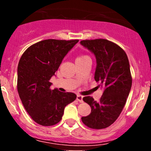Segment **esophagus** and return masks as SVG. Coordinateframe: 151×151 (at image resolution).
<instances>
[{"instance_id": "34e87169", "label": "esophagus", "mask_w": 151, "mask_h": 151, "mask_svg": "<svg viewBox=\"0 0 151 151\" xmlns=\"http://www.w3.org/2000/svg\"><path fill=\"white\" fill-rule=\"evenodd\" d=\"M77 100L80 103H82L83 102V96H81V95H77Z\"/></svg>"}]
</instances>
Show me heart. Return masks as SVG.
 <instances>
[{
	"label": "heart",
	"instance_id": "b5f03b06",
	"mask_svg": "<svg viewBox=\"0 0 151 151\" xmlns=\"http://www.w3.org/2000/svg\"><path fill=\"white\" fill-rule=\"evenodd\" d=\"M89 58V57L88 56V55H80V56L78 57L77 60H81V59H84V58Z\"/></svg>",
	"mask_w": 151,
	"mask_h": 151
}]
</instances>
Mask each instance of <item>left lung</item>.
I'll list each match as a JSON object with an SVG mask.
<instances>
[{
	"mask_svg": "<svg viewBox=\"0 0 151 151\" xmlns=\"http://www.w3.org/2000/svg\"><path fill=\"white\" fill-rule=\"evenodd\" d=\"M80 43L94 54L97 64L94 79L99 82L98 87L104 89L99 101L92 96L83 98L91 111L81 121L90 129H106L119 116L131 89L129 59L120 46L108 40H84Z\"/></svg>",
	"mask_w": 151,
	"mask_h": 151,
	"instance_id": "8db88e82",
	"label": "left lung"
}]
</instances>
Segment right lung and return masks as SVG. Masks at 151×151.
I'll list each match as a JSON object with an SVG mask.
<instances>
[{
    "label": "right lung",
    "instance_id": "add662e5",
    "mask_svg": "<svg viewBox=\"0 0 151 151\" xmlns=\"http://www.w3.org/2000/svg\"><path fill=\"white\" fill-rule=\"evenodd\" d=\"M78 42L79 40H45L29 47L20 59L19 96L26 111L40 125L50 126L60 122L66 106L77 98L74 93L52 90L50 79Z\"/></svg>",
    "mask_w": 151,
    "mask_h": 151
}]
</instances>
